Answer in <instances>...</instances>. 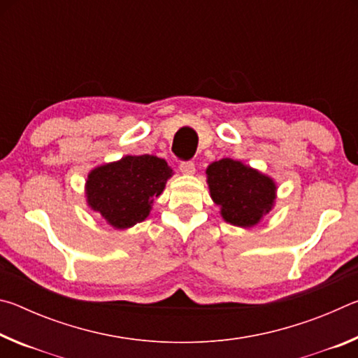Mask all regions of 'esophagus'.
Instances as JSON below:
<instances>
[{
	"instance_id": "obj_1",
	"label": "esophagus",
	"mask_w": 358,
	"mask_h": 358,
	"mask_svg": "<svg viewBox=\"0 0 358 358\" xmlns=\"http://www.w3.org/2000/svg\"><path fill=\"white\" fill-rule=\"evenodd\" d=\"M180 171L185 175H192L196 172V164L192 161H181L180 162Z\"/></svg>"
}]
</instances>
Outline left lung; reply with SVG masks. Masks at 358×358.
<instances>
[{"label":"left lung","mask_w":358,"mask_h":358,"mask_svg":"<svg viewBox=\"0 0 358 358\" xmlns=\"http://www.w3.org/2000/svg\"><path fill=\"white\" fill-rule=\"evenodd\" d=\"M207 175L211 197L224 220L234 226L251 227L273 207V181L238 161L226 157L213 162Z\"/></svg>","instance_id":"8db88e82"}]
</instances>
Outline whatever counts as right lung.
<instances>
[{
  "label": "right lung",
  "instance_id": "obj_1",
  "mask_svg": "<svg viewBox=\"0 0 358 358\" xmlns=\"http://www.w3.org/2000/svg\"><path fill=\"white\" fill-rule=\"evenodd\" d=\"M171 175L172 169L161 157L126 156L88 175V203L113 227H131L148 216Z\"/></svg>",
  "mask_w": 358,
  "mask_h": 358
}]
</instances>
